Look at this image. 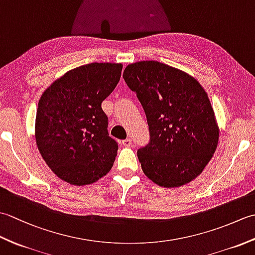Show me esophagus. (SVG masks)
<instances>
[{"label": "esophagus", "instance_id": "34e87169", "mask_svg": "<svg viewBox=\"0 0 255 255\" xmlns=\"http://www.w3.org/2000/svg\"><path fill=\"white\" fill-rule=\"evenodd\" d=\"M122 143H123V145H125V147H130V145L132 144V140L130 138H127V139L123 140Z\"/></svg>", "mask_w": 255, "mask_h": 255}]
</instances>
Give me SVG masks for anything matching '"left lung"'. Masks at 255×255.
Returning <instances> with one entry per match:
<instances>
[{
    "instance_id": "1",
    "label": "left lung",
    "mask_w": 255,
    "mask_h": 255,
    "mask_svg": "<svg viewBox=\"0 0 255 255\" xmlns=\"http://www.w3.org/2000/svg\"><path fill=\"white\" fill-rule=\"evenodd\" d=\"M123 77L147 116L150 141L137 152L144 174L163 187L193 181L219 139L207 93L196 79L158 61L129 64Z\"/></svg>"
}]
</instances>
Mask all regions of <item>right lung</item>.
Wrapping results in <instances>:
<instances>
[{"label": "right lung", "instance_id": "right-lung-1", "mask_svg": "<svg viewBox=\"0 0 255 255\" xmlns=\"http://www.w3.org/2000/svg\"><path fill=\"white\" fill-rule=\"evenodd\" d=\"M122 63H89L56 80L38 103L35 138L55 174L72 185H88L106 175L118 144L108 136L102 102L121 80Z\"/></svg>", "mask_w": 255, "mask_h": 255}]
</instances>
